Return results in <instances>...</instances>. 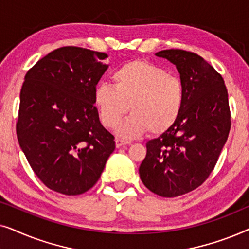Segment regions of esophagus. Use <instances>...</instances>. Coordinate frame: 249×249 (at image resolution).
<instances>
[{
	"label": "esophagus",
	"instance_id": "obj_1",
	"mask_svg": "<svg viewBox=\"0 0 249 249\" xmlns=\"http://www.w3.org/2000/svg\"><path fill=\"white\" fill-rule=\"evenodd\" d=\"M128 144H130V142H128V141H124V139H120V138H117V139H115V146H117L118 148H119V147H122V146L128 145Z\"/></svg>",
	"mask_w": 249,
	"mask_h": 249
}]
</instances>
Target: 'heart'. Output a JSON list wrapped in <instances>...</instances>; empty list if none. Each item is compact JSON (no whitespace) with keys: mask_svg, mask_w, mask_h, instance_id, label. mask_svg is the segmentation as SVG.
Returning a JSON list of instances; mask_svg holds the SVG:
<instances>
[{"mask_svg":"<svg viewBox=\"0 0 249 249\" xmlns=\"http://www.w3.org/2000/svg\"><path fill=\"white\" fill-rule=\"evenodd\" d=\"M113 86L97 84L93 102L102 124L113 128L130 110L132 113L118 125L124 138L141 136L149 129L154 135L168 131L178 121L185 104V88L179 78L147 61H130L111 74Z\"/></svg>","mask_w":249,"mask_h":249,"instance_id":"1","label":"heart"}]
</instances>
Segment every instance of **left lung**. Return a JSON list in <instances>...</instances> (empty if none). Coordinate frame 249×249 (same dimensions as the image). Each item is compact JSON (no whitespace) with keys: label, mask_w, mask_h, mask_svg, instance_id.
<instances>
[{"label":"left lung","mask_w":249,"mask_h":249,"mask_svg":"<svg viewBox=\"0 0 249 249\" xmlns=\"http://www.w3.org/2000/svg\"><path fill=\"white\" fill-rule=\"evenodd\" d=\"M175 64L185 88L178 121L148 141L139 166L146 188L162 197H177L209 178L231 127L228 90L221 74L196 53L164 50L155 54Z\"/></svg>","instance_id":"left-lung-1"}]
</instances>
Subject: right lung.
Here are the masks:
<instances>
[{
	"instance_id": "1",
	"label": "right lung",
	"mask_w": 249,
	"mask_h": 249,
	"mask_svg": "<svg viewBox=\"0 0 249 249\" xmlns=\"http://www.w3.org/2000/svg\"><path fill=\"white\" fill-rule=\"evenodd\" d=\"M107 53L64 46L40 59L20 91L17 137L33 171L63 195L89 190L115 148L100 122L94 88L107 67Z\"/></svg>"
}]
</instances>
